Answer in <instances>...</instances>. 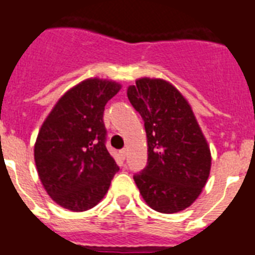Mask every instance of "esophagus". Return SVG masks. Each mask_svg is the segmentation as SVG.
Segmentation results:
<instances>
[{"instance_id": "obj_1", "label": "esophagus", "mask_w": 255, "mask_h": 255, "mask_svg": "<svg viewBox=\"0 0 255 255\" xmlns=\"http://www.w3.org/2000/svg\"><path fill=\"white\" fill-rule=\"evenodd\" d=\"M119 154H121V156L123 159H126V156H127V150H122L121 152H119Z\"/></svg>"}]
</instances>
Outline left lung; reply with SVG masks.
Instances as JSON below:
<instances>
[{
	"mask_svg": "<svg viewBox=\"0 0 255 255\" xmlns=\"http://www.w3.org/2000/svg\"><path fill=\"white\" fill-rule=\"evenodd\" d=\"M128 100L145 122L147 165L133 177L151 209L177 213L203 191L212 165L209 145L189 101L172 83L140 78L127 88Z\"/></svg>",
	"mask_w": 255,
	"mask_h": 255,
	"instance_id": "1",
	"label": "left lung"
}]
</instances>
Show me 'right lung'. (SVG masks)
<instances>
[{"label": "right lung", "mask_w": 255, "mask_h": 255, "mask_svg": "<svg viewBox=\"0 0 255 255\" xmlns=\"http://www.w3.org/2000/svg\"><path fill=\"white\" fill-rule=\"evenodd\" d=\"M115 81L88 78L57 100L39 128L34 161L46 192L57 205L85 212L103 200L118 165L106 150L104 110L118 94Z\"/></svg>", "instance_id": "right-lung-1"}]
</instances>
